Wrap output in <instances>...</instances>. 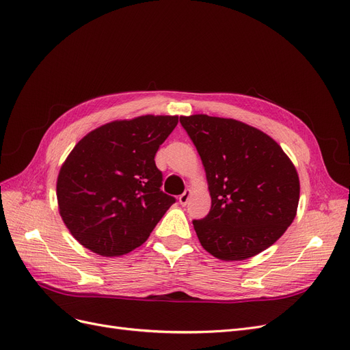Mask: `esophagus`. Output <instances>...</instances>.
<instances>
[{"label": "esophagus", "instance_id": "esophagus-1", "mask_svg": "<svg viewBox=\"0 0 350 350\" xmlns=\"http://www.w3.org/2000/svg\"><path fill=\"white\" fill-rule=\"evenodd\" d=\"M189 197H191V189H185L183 195H179V204L183 205V206H185L188 204Z\"/></svg>", "mask_w": 350, "mask_h": 350}]
</instances>
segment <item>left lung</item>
Instances as JSON below:
<instances>
[{
	"label": "left lung",
	"instance_id": "obj_1",
	"mask_svg": "<svg viewBox=\"0 0 350 350\" xmlns=\"http://www.w3.org/2000/svg\"><path fill=\"white\" fill-rule=\"evenodd\" d=\"M205 167L211 209L193 219L201 245L237 261L273 245L297 213L300 183L275 141L248 124L206 115L180 116Z\"/></svg>",
	"mask_w": 350,
	"mask_h": 350
}]
</instances>
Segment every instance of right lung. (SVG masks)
Instances as JSON below:
<instances>
[{
	"label": "right lung",
	"mask_w": 350,
	"mask_h": 350,
	"mask_svg": "<svg viewBox=\"0 0 350 350\" xmlns=\"http://www.w3.org/2000/svg\"><path fill=\"white\" fill-rule=\"evenodd\" d=\"M178 116L116 120L88 133L57 178L59 211L75 239L115 257L142 245L175 198L161 191L155 155Z\"/></svg>",
	"instance_id": "right-lung-1"
}]
</instances>
